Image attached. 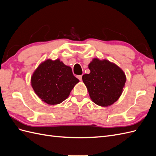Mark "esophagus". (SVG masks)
Listing matches in <instances>:
<instances>
[{
  "label": "esophagus",
  "instance_id": "1",
  "mask_svg": "<svg viewBox=\"0 0 156 156\" xmlns=\"http://www.w3.org/2000/svg\"><path fill=\"white\" fill-rule=\"evenodd\" d=\"M82 77H83V75H77V77L80 80V81H82Z\"/></svg>",
  "mask_w": 156,
  "mask_h": 156
}]
</instances>
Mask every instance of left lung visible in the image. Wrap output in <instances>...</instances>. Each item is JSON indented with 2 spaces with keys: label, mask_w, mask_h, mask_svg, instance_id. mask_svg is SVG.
<instances>
[{
  "label": "left lung",
  "mask_w": 156,
  "mask_h": 156,
  "mask_svg": "<svg viewBox=\"0 0 156 156\" xmlns=\"http://www.w3.org/2000/svg\"><path fill=\"white\" fill-rule=\"evenodd\" d=\"M89 74L83 75L91 100L101 107L111 105L123 91L126 77L118 66L108 60L94 58L89 64Z\"/></svg>",
  "instance_id": "obj_1"
}]
</instances>
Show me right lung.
<instances>
[{"label": "right lung", "mask_w": 156, "mask_h": 156, "mask_svg": "<svg viewBox=\"0 0 156 156\" xmlns=\"http://www.w3.org/2000/svg\"><path fill=\"white\" fill-rule=\"evenodd\" d=\"M79 80L72 68L59 59L47 60L35 70L31 85L41 100L49 105H56L66 99Z\"/></svg>", "instance_id": "add662e5"}]
</instances>
